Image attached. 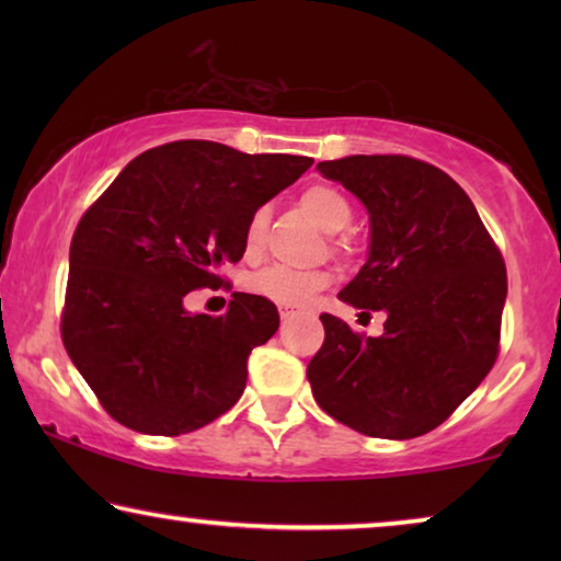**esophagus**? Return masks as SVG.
<instances>
[{
  "label": "esophagus",
  "instance_id": "esophagus-1",
  "mask_svg": "<svg viewBox=\"0 0 561 561\" xmlns=\"http://www.w3.org/2000/svg\"><path fill=\"white\" fill-rule=\"evenodd\" d=\"M296 313H298V309H296V306H280V319H283V321L294 319V317H296Z\"/></svg>",
  "mask_w": 561,
  "mask_h": 561
}]
</instances>
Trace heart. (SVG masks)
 I'll list each match as a JSON object with an SVG mask.
<instances>
[{"label": "heart", "mask_w": 561, "mask_h": 561, "mask_svg": "<svg viewBox=\"0 0 561 561\" xmlns=\"http://www.w3.org/2000/svg\"><path fill=\"white\" fill-rule=\"evenodd\" d=\"M301 209L306 211L313 225L324 229L329 234L344 232L352 221V206L350 198L342 194L336 186L329 183H313V186L304 188ZM267 229V209H255L250 214L248 225H244V252L248 255H257L263 250ZM329 283V275L321 271H294V267H267V271L257 273L250 280V288L257 296L271 298L275 304L283 306H304L309 304L313 294L321 290Z\"/></svg>", "instance_id": "heart-1"}]
</instances>
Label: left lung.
<instances>
[{"label":"left lung","instance_id":"8db88e82","mask_svg":"<svg viewBox=\"0 0 561 561\" xmlns=\"http://www.w3.org/2000/svg\"><path fill=\"white\" fill-rule=\"evenodd\" d=\"M319 173L370 217L359 273L340 290L386 313L380 336L321 313L324 344L306 367L329 416L378 439L432 432L480 386L497 357L505 265L470 196L439 168L405 156H350Z\"/></svg>","mask_w":561,"mask_h":561}]
</instances>
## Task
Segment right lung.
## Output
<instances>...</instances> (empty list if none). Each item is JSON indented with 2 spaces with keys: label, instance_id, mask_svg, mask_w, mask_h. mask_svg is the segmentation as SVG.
Masks as SVG:
<instances>
[{
  "label": "right lung",
  "instance_id": "right-lung-1",
  "mask_svg": "<svg viewBox=\"0 0 561 561\" xmlns=\"http://www.w3.org/2000/svg\"><path fill=\"white\" fill-rule=\"evenodd\" d=\"M313 160L179 140L129 160L83 214L68 255L64 344L119 424L179 436L240 401L250 352L278 332L275 304L232 294L227 313H191L188 290L221 283L244 255L250 214Z\"/></svg>",
  "mask_w": 561,
  "mask_h": 561
}]
</instances>
